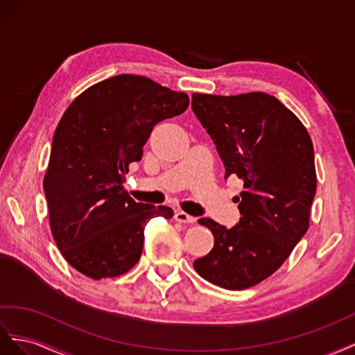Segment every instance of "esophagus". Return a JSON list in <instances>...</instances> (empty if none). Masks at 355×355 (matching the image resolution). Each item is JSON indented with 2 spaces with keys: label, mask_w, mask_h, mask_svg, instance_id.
<instances>
[{
  "label": "esophagus",
  "mask_w": 355,
  "mask_h": 355,
  "mask_svg": "<svg viewBox=\"0 0 355 355\" xmlns=\"http://www.w3.org/2000/svg\"><path fill=\"white\" fill-rule=\"evenodd\" d=\"M174 218H175L177 221H180V223H189V225H193V223L196 221V217L189 216L187 212H184V211H177Z\"/></svg>",
  "instance_id": "obj_1"
}]
</instances>
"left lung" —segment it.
I'll list each match as a JSON object with an SVG mask.
<instances>
[{"label":"left lung","instance_id":"obj_1","mask_svg":"<svg viewBox=\"0 0 355 355\" xmlns=\"http://www.w3.org/2000/svg\"><path fill=\"white\" fill-rule=\"evenodd\" d=\"M191 110L214 141L225 178L244 183L234 227L199 218L214 247L193 266L218 287L250 288L281 268L309 227L317 190L312 141L286 105L263 92L193 94Z\"/></svg>","mask_w":355,"mask_h":355}]
</instances>
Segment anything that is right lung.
I'll list each match as a JSON object with an SVG mask.
<instances>
[{"mask_svg": "<svg viewBox=\"0 0 355 355\" xmlns=\"http://www.w3.org/2000/svg\"><path fill=\"white\" fill-rule=\"evenodd\" d=\"M189 96L143 76L120 74L80 94L55 130L43 187L58 248L83 275L113 278L134 268L144 227L169 207L135 202L123 187L159 121L180 116Z\"/></svg>", "mask_w": 355, "mask_h": 355, "instance_id": "right-lung-1", "label": "right lung"}]
</instances>
